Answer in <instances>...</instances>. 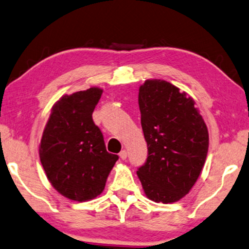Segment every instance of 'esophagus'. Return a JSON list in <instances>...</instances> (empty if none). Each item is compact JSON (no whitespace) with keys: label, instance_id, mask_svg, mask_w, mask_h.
I'll use <instances>...</instances> for the list:
<instances>
[{"label":"esophagus","instance_id":"obj_1","mask_svg":"<svg viewBox=\"0 0 249 249\" xmlns=\"http://www.w3.org/2000/svg\"><path fill=\"white\" fill-rule=\"evenodd\" d=\"M120 158L122 160H125L126 158H127V152H126V150H123V151L120 152Z\"/></svg>","mask_w":249,"mask_h":249}]
</instances>
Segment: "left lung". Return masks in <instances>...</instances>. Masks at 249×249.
<instances>
[{"label": "left lung", "instance_id": "1", "mask_svg": "<svg viewBox=\"0 0 249 249\" xmlns=\"http://www.w3.org/2000/svg\"><path fill=\"white\" fill-rule=\"evenodd\" d=\"M148 158L136 171L146 197L174 203L188 194L201 174L209 132L193 98L164 80L149 79L139 89Z\"/></svg>", "mask_w": 249, "mask_h": 249}]
</instances>
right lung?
Wrapping results in <instances>:
<instances>
[{"instance_id": "right-lung-1", "label": "right lung", "mask_w": 249, "mask_h": 249, "mask_svg": "<svg viewBox=\"0 0 249 249\" xmlns=\"http://www.w3.org/2000/svg\"><path fill=\"white\" fill-rule=\"evenodd\" d=\"M103 89L92 87L64 94L52 107L39 145L45 174L59 194L85 202L103 193L118 160L107 152L92 113Z\"/></svg>"}]
</instances>
